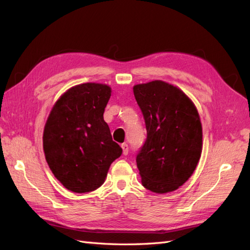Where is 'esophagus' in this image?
I'll return each instance as SVG.
<instances>
[{
    "instance_id": "obj_1",
    "label": "esophagus",
    "mask_w": 250,
    "mask_h": 250,
    "mask_svg": "<svg viewBox=\"0 0 250 250\" xmlns=\"http://www.w3.org/2000/svg\"><path fill=\"white\" fill-rule=\"evenodd\" d=\"M121 148H122V152H124V155H125V156L128 155V152H129V145L125 144V143H124V144L121 145Z\"/></svg>"
}]
</instances>
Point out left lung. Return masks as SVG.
Instances as JSON below:
<instances>
[{
    "label": "left lung",
    "mask_w": 250,
    "mask_h": 250,
    "mask_svg": "<svg viewBox=\"0 0 250 250\" xmlns=\"http://www.w3.org/2000/svg\"><path fill=\"white\" fill-rule=\"evenodd\" d=\"M147 137L136 155L142 184L155 193L176 190L187 182L202 152V125L195 106L182 90L155 81L136 84Z\"/></svg>",
    "instance_id": "1"
}]
</instances>
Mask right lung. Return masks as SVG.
I'll list each match as a JSON object with an SVG mask.
<instances>
[{"instance_id":"1","label":"right lung","mask_w":250,"mask_h":250,"mask_svg":"<svg viewBox=\"0 0 250 250\" xmlns=\"http://www.w3.org/2000/svg\"><path fill=\"white\" fill-rule=\"evenodd\" d=\"M110 92L102 83L78 84L57 101L47 119L46 161L56 178L73 192L101 187L110 164L122 153L103 118Z\"/></svg>"}]
</instances>
